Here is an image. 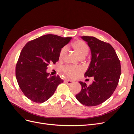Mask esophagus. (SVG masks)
I'll use <instances>...</instances> for the list:
<instances>
[{
	"mask_svg": "<svg viewBox=\"0 0 134 134\" xmlns=\"http://www.w3.org/2000/svg\"><path fill=\"white\" fill-rule=\"evenodd\" d=\"M65 82L68 84H69V85H70V84H72L74 83V82L72 80H66V81H65Z\"/></svg>",
	"mask_w": 134,
	"mask_h": 134,
	"instance_id": "obj_1",
	"label": "esophagus"
}]
</instances>
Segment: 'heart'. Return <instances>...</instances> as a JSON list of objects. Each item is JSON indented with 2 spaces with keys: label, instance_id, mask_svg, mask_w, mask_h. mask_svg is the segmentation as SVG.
<instances>
[{
  "label": "heart",
  "instance_id": "b5f03b06",
  "mask_svg": "<svg viewBox=\"0 0 134 134\" xmlns=\"http://www.w3.org/2000/svg\"><path fill=\"white\" fill-rule=\"evenodd\" d=\"M71 47L76 54L79 58L82 59L86 57L89 51V47L87 44L82 40H76L71 44ZM66 47H63L60 50L59 54V59H62L66 53ZM63 71L65 75L69 78H75L79 73L82 72V69L79 68H72L65 66L63 68Z\"/></svg>",
  "mask_w": 134,
  "mask_h": 134
}]
</instances>
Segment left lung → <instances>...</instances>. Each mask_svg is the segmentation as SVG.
<instances>
[{"label":"left lung","mask_w":134,"mask_h":134,"mask_svg":"<svg viewBox=\"0 0 134 134\" xmlns=\"http://www.w3.org/2000/svg\"><path fill=\"white\" fill-rule=\"evenodd\" d=\"M92 54L91 62L85 77H92L91 85L79 82L82 90L75 95L80 103L86 106H95L110 97L118 85L121 73L120 61L110 44L92 36H83Z\"/></svg>","instance_id":"left-lung-1"}]
</instances>
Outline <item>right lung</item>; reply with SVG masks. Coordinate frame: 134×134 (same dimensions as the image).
Masks as SVG:
<instances>
[{
    "label": "right lung",
    "mask_w": 134,
    "mask_h": 134,
    "mask_svg": "<svg viewBox=\"0 0 134 134\" xmlns=\"http://www.w3.org/2000/svg\"><path fill=\"white\" fill-rule=\"evenodd\" d=\"M71 37L48 34L28 42L20 54L15 67V76L25 96L36 103H43L54 94L63 82L59 75L49 76L50 64L59 59L62 48Z\"/></svg>",
    "instance_id": "1"
}]
</instances>
